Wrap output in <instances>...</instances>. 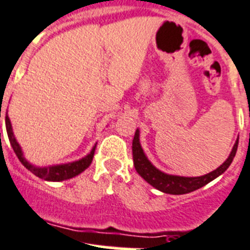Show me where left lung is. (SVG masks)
Instances as JSON below:
<instances>
[{"mask_svg": "<svg viewBox=\"0 0 250 250\" xmlns=\"http://www.w3.org/2000/svg\"><path fill=\"white\" fill-rule=\"evenodd\" d=\"M237 145H239V138L236 139L235 145L232 147V151L227 160L224 162L220 167L214 169L208 175L198 176V177H185V176H176L164 173L160 169L154 166V164L147 159L146 154L143 152V148L139 142V129L135 130L134 139H133V162H134L135 171L142 177L145 181L150 184L158 190L167 193V194H187L190 191H194L199 188L205 187L206 184L212 181L216 177H219L222 173L227 171V168L231 166L232 160L235 158L236 151H237Z\"/></svg>", "mask_w": 250, "mask_h": 250, "instance_id": "left-lung-1", "label": "left lung"}]
</instances>
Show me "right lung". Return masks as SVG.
<instances>
[{"label": "right lung", "mask_w": 250, "mask_h": 250, "mask_svg": "<svg viewBox=\"0 0 250 250\" xmlns=\"http://www.w3.org/2000/svg\"><path fill=\"white\" fill-rule=\"evenodd\" d=\"M5 123H6V131L7 137H9V141H10V145L14 150L15 155L18 156V159L21 160V163L24 166V167L28 169L30 172H32L35 176H38L40 179L45 180V181H63V180H69L71 177H75L79 173H82L84 169L90 167L91 162H92V158H94L95 152V145L92 147V150L90 151V154H87L84 158L79 160H75V162H71V163L66 164H57V166H48V167H36L34 164H31L28 160L24 158L23 155V151L19 143L17 142L15 139V135L13 133V126H11L10 119L6 113V119H5Z\"/></svg>", "instance_id": "right-lung-1"}]
</instances>
